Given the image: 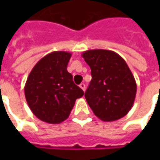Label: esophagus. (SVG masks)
Segmentation results:
<instances>
[{
	"mask_svg": "<svg viewBox=\"0 0 160 160\" xmlns=\"http://www.w3.org/2000/svg\"><path fill=\"white\" fill-rule=\"evenodd\" d=\"M80 87L81 88V89H82V90L84 91V92H85V90H86V85H85V84H84V83L80 84Z\"/></svg>",
	"mask_w": 160,
	"mask_h": 160,
	"instance_id": "34e87169",
	"label": "esophagus"
}]
</instances>
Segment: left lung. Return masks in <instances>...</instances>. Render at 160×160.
I'll return each instance as SVG.
<instances>
[{
    "label": "left lung",
    "mask_w": 160,
    "mask_h": 160,
    "mask_svg": "<svg viewBox=\"0 0 160 160\" xmlns=\"http://www.w3.org/2000/svg\"><path fill=\"white\" fill-rule=\"evenodd\" d=\"M92 80L85 98L96 117L104 122L123 118L134 104L137 86L133 73L118 53L89 49L82 53Z\"/></svg>",
    "instance_id": "left-lung-1"
}]
</instances>
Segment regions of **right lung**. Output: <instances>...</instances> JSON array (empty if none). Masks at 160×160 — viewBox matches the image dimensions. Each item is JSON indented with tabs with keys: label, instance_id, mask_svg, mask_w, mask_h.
I'll return each mask as SVG.
<instances>
[{
	"label": "right lung",
	"instance_id": "right-lung-1",
	"mask_svg": "<svg viewBox=\"0 0 160 160\" xmlns=\"http://www.w3.org/2000/svg\"><path fill=\"white\" fill-rule=\"evenodd\" d=\"M71 56L67 51L49 53L37 62L26 80V102L33 114L47 123L66 120L75 100L84 95L67 70Z\"/></svg>",
	"mask_w": 160,
	"mask_h": 160
}]
</instances>
